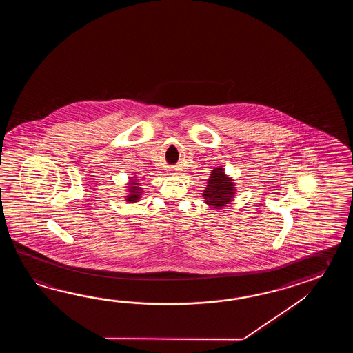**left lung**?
Listing matches in <instances>:
<instances>
[{
  "mask_svg": "<svg viewBox=\"0 0 353 353\" xmlns=\"http://www.w3.org/2000/svg\"><path fill=\"white\" fill-rule=\"evenodd\" d=\"M207 184L208 185L203 192L207 204L218 208L231 202L234 194L233 181L231 178L225 176L222 168H216L214 170H212Z\"/></svg>",
  "mask_w": 353,
  "mask_h": 353,
  "instance_id": "obj_1",
  "label": "left lung"
}]
</instances>
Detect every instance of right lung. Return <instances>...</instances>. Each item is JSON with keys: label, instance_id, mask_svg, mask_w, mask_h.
Returning <instances> with one entry per match:
<instances>
[{"label": "right lung", "instance_id": "add662e5", "mask_svg": "<svg viewBox=\"0 0 353 353\" xmlns=\"http://www.w3.org/2000/svg\"><path fill=\"white\" fill-rule=\"evenodd\" d=\"M131 184V187H130V192H131V194L128 195V203L137 202V199L140 198V193H141V190H140V187H136L139 183H135V181H131L130 183Z\"/></svg>", "mask_w": 353, "mask_h": 353}]
</instances>
